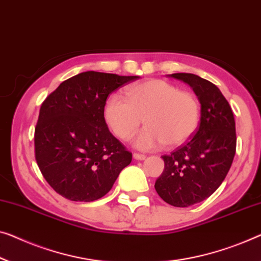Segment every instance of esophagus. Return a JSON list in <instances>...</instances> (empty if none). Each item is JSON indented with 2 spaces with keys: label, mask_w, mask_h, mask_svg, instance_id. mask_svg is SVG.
<instances>
[{
  "label": "esophagus",
  "mask_w": 261,
  "mask_h": 261,
  "mask_svg": "<svg viewBox=\"0 0 261 261\" xmlns=\"http://www.w3.org/2000/svg\"><path fill=\"white\" fill-rule=\"evenodd\" d=\"M134 158H135V159H138V161H143V159L146 158V155L143 154V153L135 152V153H134Z\"/></svg>",
  "instance_id": "esophagus-1"
}]
</instances>
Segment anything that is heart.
I'll return each instance as SVG.
<instances>
[{
  "instance_id": "1",
  "label": "heart",
  "mask_w": 261,
  "mask_h": 261,
  "mask_svg": "<svg viewBox=\"0 0 261 261\" xmlns=\"http://www.w3.org/2000/svg\"><path fill=\"white\" fill-rule=\"evenodd\" d=\"M126 98L117 95L108 98L104 117L112 132L127 141L141 127L146 129L135 139L138 149L150 150L164 144L179 146L197 131L200 106L191 92L162 80H150L126 89Z\"/></svg>"
}]
</instances>
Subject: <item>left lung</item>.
Masks as SVG:
<instances>
[{
  "mask_svg": "<svg viewBox=\"0 0 261 261\" xmlns=\"http://www.w3.org/2000/svg\"><path fill=\"white\" fill-rule=\"evenodd\" d=\"M170 76L193 89L200 123L188 143L162 155L165 166L154 189L168 204L188 207L208 198L226 177L236 154V122L230 104L211 82L193 73Z\"/></svg>",
  "mask_w": 261,
  "mask_h": 261,
  "instance_id": "obj_1",
  "label": "left lung"
}]
</instances>
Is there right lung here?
<instances>
[{"label": "right lung", "instance_id": "1", "mask_svg": "<svg viewBox=\"0 0 261 261\" xmlns=\"http://www.w3.org/2000/svg\"><path fill=\"white\" fill-rule=\"evenodd\" d=\"M138 76L85 71L44 99L35 127V158L44 179L72 201L110 191L132 153L109 131L104 107L112 91Z\"/></svg>", "mask_w": 261, "mask_h": 261}]
</instances>
